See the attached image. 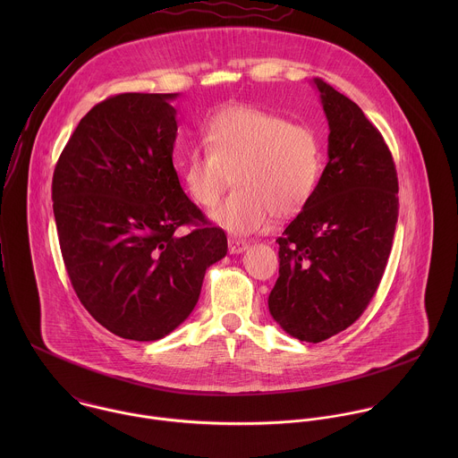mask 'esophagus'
<instances>
[{
    "label": "esophagus",
    "mask_w": 458,
    "mask_h": 458,
    "mask_svg": "<svg viewBox=\"0 0 458 458\" xmlns=\"http://www.w3.org/2000/svg\"><path fill=\"white\" fill-rule=\"evenodd\" d=\"M249 249V243L243 240H229V254H243Z\"/></svg>",
    "instance_id": "34e87169"
}]
</instances>
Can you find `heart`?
Listing matches in <instances>:
<instances>
[{
  "mask_svg": "<svg viewBox=\"0 0 458 458\" xmlns=\"http://www.w3.org/2000/svg\"><path fill=\"white\" fill-rule=\"evenodd\" d=\"M204 144L189 153L182 180L192 200L215 208L234 174L236 191L213 213L233 234L264 231L271 216L303 211L323 176V146L303 123L245 106L216 113L206 125Z\"/></svg>",
  "mask_w": 458,
  "mask_h": 458,
  "instance_id": "1",
  "label": "heart"
}]
</instances>
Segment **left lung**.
<instances>
[{"mask_svg":"<svg viewBox=\"0 0 458 458\" xmlns=\"http://www.w3.org/2000/svg\"><path fill=\"white\" fill-rule=\"evenodd\" d=\"M327 164L319 187L285 227L271 318L301 342H323L367 309L390 258L398 218L392 153L363 111L323 79Z\"/></svg>","mask_w":458,"mask_h":458,"instance_id":"obj_1","label":"left lung"}]
</instances>
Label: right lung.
I'll return each mask as SVG.
<instances>
[{
	"mask_svg": "<svg viewBox=\"0 0 458 458\" xmlns=\"http://www.w3.org/2000/svg\"><path fill=\"white\" fill-rule=\"evenodd\" d=\"M178 93H123L97 104L66 142L53 209L66 271L111 333L153 342L194 310L206 269L227 254L173 165ZM196 223L187 237L180 225Z\"/></svg>",
	"mask_w": 458,
	"mask_h": 458,
	"instance_id": "1",
	"label": "right lung"
}]
</instances>
